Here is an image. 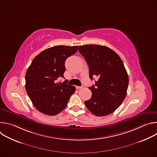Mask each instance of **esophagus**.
I'll list each match as a JSON object with an SVG mask.
<instances>
[{
	"label": "esophagus",
	"mask_w": 157,
	"mask_h": 157,
	"mask_svg": "<svg viewBox=\"0 0 157 157\" xmlns=\"http://www.w3.org/2000/svg\"><path fill=\"white\" fill-rule=\"evenodd\" d=\"M76 88L78 89H79L82 88V86H76Z\"/></svg>",
	"instance_id": "esophagus-1"
}]
</instances>
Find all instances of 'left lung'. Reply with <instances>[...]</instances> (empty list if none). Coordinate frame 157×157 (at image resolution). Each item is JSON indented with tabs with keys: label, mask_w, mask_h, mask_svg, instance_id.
<instances>
[{
	"label": "left lung",
	"mask_w": 157,
	"mask_h": 157,
	"mask_svg": "<svg viewBox=\"0 0 157 157\" xmlns=\"http://www.w3.org/2000/svg\"><path fill=\"white\" fill-rule=\"evenodd\" d=\"M95 85L89 87L91 99L84 101L87 109L96 116L110 114L121 105L127 95L128 76L119 56L113 50L98 44L79 46Z\"/></svg>",
	"instance_id": "1"
}]
</instances>
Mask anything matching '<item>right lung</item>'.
<instances>
[{"label": "right lung", "instance_id": "add662e5", "mask_svg": "<svg viewBox=\"0 0 157 157\" xmlns=\"http://www.w3.org/2000/svg\"><path fill=\"white\" fill-rule=\"evenodd\" d=\"M78 46L59 45L42 51L34 58L25 75L26 91L35 108L40 113L55 116L61 112L76 87L58 82L64 78L65 61L78 51Z\"/></svg>", "mask_w": 157, "mask_h": 157}]
</instances>
